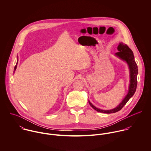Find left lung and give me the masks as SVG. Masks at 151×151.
Here are the masks:
<instances>
[{
  "label": "left lung",
  "instance_id": "obj_1",
  "mask_svg": "<svg viewBox=\"0 0 151 151\" xmlns=\"http://www.w3.org/2000/svg\"><path fill=\"white\" fill-rule=\"evenodd\" d=\"M117 49L119 52L116 53V55L119 57L120 59H123V60H125L129 66V71H130V84H129V92L126 95V96L124 98V99L119 104V105L117 107L111 110H105L99 109L94 106L89 101V104L91 106V107L98 112L109 114L112 113H116L120 110L126 104V103L129 101V99L134 95L137 89L138 67L134 59L133 52L127 45L123 44V43H120L119 45L117 47Z\"/></svg>",
  "mask_w": 151,
  "mask_h": 151
}]
</instances>
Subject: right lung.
<instances>
[{"label":"right lung","mask_w":151,"mask_h":151,"mask_svg":"<svg viewBox=\"0 0 151 151\" xmlns=\"http://www.w3.org/2000/svg\"><path fill=\"white\" fill-rule=\"evenodd\" d=\"M17 63H18V60H17V63H16V65H15V67H14V71L16 70V68H17Z\"/></svg>","instance_id":"obj_1"}]
</instances>
